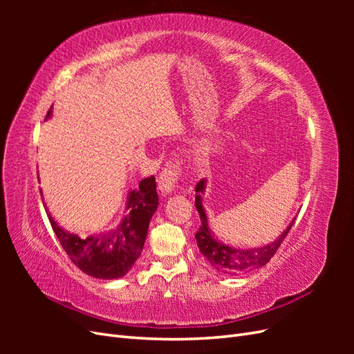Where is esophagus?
<instances>
[{
  "label": "esophagus",
  "mask_w": 354,
  "mask_h": 354,
  "mask_svg": "<svg viewBox=\"0 0 354 354\" xmlns=\"http://www.w3.org/2000/svg\"><path fill=\"white\" fill-rule=\"evenodd\" d=\"M180 162L178 160H168L162 168L158 180V189L162 192V195H168L174 192L177 178L180 176Z\"/></svg>",
  "instance_id": "1"
}]
</instances>
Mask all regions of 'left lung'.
<instances>
[{
    "instance_id": "8db88e82",
    "label": "left lung",
    "mask_w": 354,
    "mask_h": 354,
    "mask_svg": "<svg viewBox=\"0 0 354 354\" xmlns=\"http://www.w3.org/2000/svg\"><path fill=\"white\" fill-rule=\"evenodd\" d=\"M207 180H201L196 185V198H195V207L199 212L201 217V227L196 232L195 238L198 242V248L202 252V255L211 263V266L216 267V269L224 274H245L250 273L259 267L264 266L270 261L272 257L276 254L277 248H279L289 229L292 227L295 220L291 221V224L285 229V232L277 236L276 241L259 246V248H234V246H229L226 243L220 242L216 239L212 232L208 226V218L207 212L203 209L202 205V195L205 192Z\"/></svg>"
}]
</instances>
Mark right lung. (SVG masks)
Listing matches in <instances>:
<instances>
[{
  "mask_svg": "<svg viewBox=\"0 0 354 354\" xmlns=\"http://www.w3.org/2000/svg\"><path fill=\"white\" fill-rule=\"evenodd\" d=\"M51 116V109L47 120ZM155 177L143 178L127 199V216L116 229L80 238L66 232L48 212L51 227L71 261L95 279H118L125 276L143 251L149 223L158 208ZM47 208V207H46Z\"/></svg>",
  "mask_w": 354,
  "mask_h": 354,
  "instance_id": "add662e5",
  "label": "right lung"
}]
</instances>
